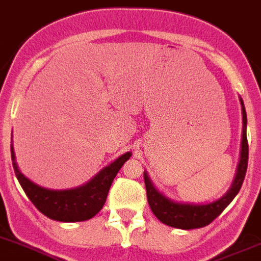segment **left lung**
Wrapping results in <instances>:
<instances>
[{"instance_id":"left-lung-1","label":"left lung","mask_w":261,"mask_h":261,"mask_svg":"<svg viewBox=\"0 0 261 261\" xmlns=\"http://www.w3.org/2000/svg\"><path fill=\"white\" fill-rule=\"evenodd\" d=\"M242 105L243 114V134H242V149H240L239 164L237 167L234 180L228 192L219 199L210 203H184V201L173 200L167 197L164 193L158 190L153 181L150 180L148 173L144 170V183L147 189V198L153 214L165 225L176 229H197L208 225L217 217H219L224 209L231 203L237 197L245 178L246 168H248L249 147L246 139V112L244 107L242 97H239Z\"/></svg>"}]
</instances>
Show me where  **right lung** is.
I'll return each instance as SVG.
<instances>
[{
	"instance_id": "1",
	"label": "right lung",
	"mask_w": 261,
	"mask_h": 261,
	"mask_svg": "<svg viewBox=\"0 0 261 261\" xmlns=\"http://www.w3.org/2000/svg\"><path fill=\"white\" fill-rule=\"evenodd\" d=\"M130 155L132 152L122 154L82 186L58 190L38 186L22 174L16 163L13 145L11 144L13 169L27 197L47 218L64 223L88 220L103 208L112 181Z\"/></svg>"
}]
</instances>
